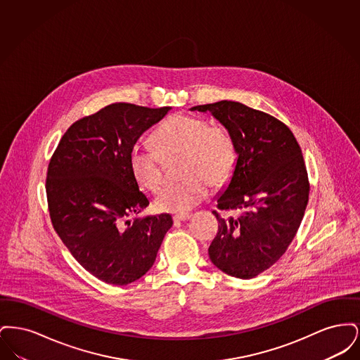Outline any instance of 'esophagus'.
Instances as JSON below:
<instances>
[{
	"mask_svg": "<svg viewBox=\"0 0 360 360\" xmlns=\"http://www.w3.org/2000/svg\"><path fill=\"white\" fill-rule=\"evenodd\" d=\"M188 219H190V214H188V213H179V214H174V216H172V220H174L175 223L186 221Z\"/></svg>",
	"mask_w": 360,
	"mask_h": 360,
	"instance_id": "esophagus-1",
	"label": "esophagus"
}]
</instances>
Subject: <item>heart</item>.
<instances>
[{"mask_svg":"<svg viewBox=\"0 0 360 360\" xmlns=\"http://www.w3.org/2000/svg\"><path fill=\"white\" fill-rule=\"evenodd\" d=\"M153 141L155 148L135 144L131 150L129 165L137 182L154 191L163 182L165 160L176 156H182L181 172L185 176L156 194L158 212H188L205 198L210 185H223L233 172L236 153L232 137L201 117L174 115L155 131Z\"/></svg>","mask_w":360,"mask_h":360,"instance_id":"b5f03b06","label":"heart"}]
</instances>
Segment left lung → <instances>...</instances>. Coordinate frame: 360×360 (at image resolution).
Returning a JSON list of instances; mask_svg holds the SVG:
<instances>
[{"label":"left lung","mask_w":360,"mask_h":360,"mask_svg":"<svg viewBox=\"0 0 360 360\" xmlns=\"http://www.w3.org/2000/svg\"><path fill=\"white\" fill-rule=\"evenodd\" d=\"M220 121L235 144L236 165L216 198L221 217L207 252L225 274L250 279L282 257L302 221L309 200L308 172L290 129L273 116L235 101L193 106Z\"/></svg>","instance_id":"1"}]
</instances>
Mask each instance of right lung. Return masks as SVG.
Masks as SVG:
<instances>
[{"mask_svg": "<svg viewBox=\"0 0 360 360\" xmlns=\"http://www.w3.org/2000/svg\"><path fill=\"white\" fill-rule=\"evenodd\" d=\"M170 109L108 105L75 121L50 160L46 191L53 229L86 271L106 283L124 286L146 274L172 226L167 213L139 217L150 201L129 165L137 139Z\"/></svg>", "mask_w": 360, "mask_h": 360, "instance_id": "add662e5", "label": "right lung"}]
</instances>
